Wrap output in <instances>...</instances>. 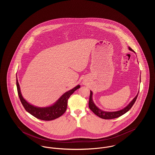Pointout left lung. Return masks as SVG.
Returning a JSON list of instances; mask_svg holds the SVG:
<instances>
[{"instance_id":"left-lung-1","label":"left lung","mask_w":155,"mask_h":155,"mask_svg":"<svg viewBox=\"0 0 155 155\" xmlns=\"http://www.w3.org/2000/svg\"><path fill=\"white\" fill-rule=\"evenodd\" d=\"M128 49L130 51H131L134 52V51H133V49L130 47H128ZM138 93L137 95V96L133 99V101L124 109H123L120 110L116 111H105L102 110L100 109H99L95 104V103L93 101V99H92L93 93L91 91H90V96H89V107L91 109V110L92 111L96 116H97L98 117H99L101 118L113 119V118H117V117L121 116L124 114H125V113H127L133 107L134 104L135 103L136 100H137Z\"/></svg>"}]
</instances>
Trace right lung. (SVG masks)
Returning <instances> with one entry per match:
<instances>
[{
	"label": "right lung",
	"mask_w": 155,
	"mask_h": 155,
	"mask_svg": "<svg viewBox=\"0 0 155 155\" xmlns=\"http://www.w3.org/2000/svg\"><path fill=\"white\" fill-rule=\"evenodd\" d=\"M16 84L18 95L25 110L35 117L45 121L53 120L63 115L66 111L68 98L74 93V91L80 88V85H78L74 87V88L65 92L55 103L51 106L39 107L31 104L24 99L21 93L17 78L16 80Z\"/></svg>",
	"instance_id": "1"
}]
</instances>
